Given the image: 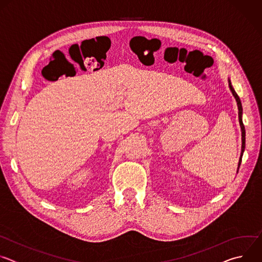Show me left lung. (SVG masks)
Masks as SVG:
<instances>
[{
    "label": "left lung",
    "mask_w": 262,
    "mask_h": 262,
    "mask_svg": "<svg viewBox=\"0 0 262 262\" xmlns=\"http://www.w3.org/2000/svg\"><path fill=\"white\" fill-rule=\"evenodd\" d=\"M229 88L233 94V96L235 97V100L237 102V107H238V120H239V124H241V128H242V157H243V154H244V150H245V146H246V132H245V126H244V123H243V120H242V113H243V107H242V102H241V99L238 97V95L236 94V92L234 91L230 81H229ZM242 157H241V160H239V165H241V162H242Z\"/></svg>",
    "instance_id": "8db88e82"
}]
</instances>
